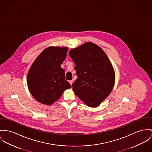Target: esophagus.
Segmentation results:
<instances>
[{
  "label": "esophagus",
  "mask_w": 152,
  "mask_h": 152,
  "mask_svg": "<svg viewBox=\"0 0 152 152\" xmlns=\"http://www.w3.org/2000/svg\"><path fill=\"white\" fill-rule=\"evenodd\" d=\"M69 83H70V85L72 86V84H73V80H70V81H69Z\"/></svg>",
  "instance_id": "34e87169"
}]
</instances>
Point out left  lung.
<instances>
[{"label":"left lung","mask_w":152,"mask_h":152,"mask_svg":"<svg viewBox=\"0 0 152 152\" xmlns=\"http://www.w3.org/2000/svg\"><path fill=\"white\" fill-rule=\"evenodd\" d=\"M77 79L73 90L86 105L95 107L110 94L115 81L113 68L103 50L87 42L70 50Z\"/></svg>","instance_id":"8db88e82"}]
</instances>
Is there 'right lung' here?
Returning <instances> with one entry per match:
<instances>
[{"mask_svg":"<svg viewBox=\"0 0 152 152\" xmlns=\"http://www.w3.org/2000/svg\"><path fill=\"white\" fill-rule=\"evenodd\" d=\"M68 47H48L35 59L27 76L29 90L39 102L51 105L71 88L65 80L61 64L66 58Z\"/></svg>","mask_w":152,"mask_h":152,"instance_id":"obj_1","label":"right lung"}]
</instances>
